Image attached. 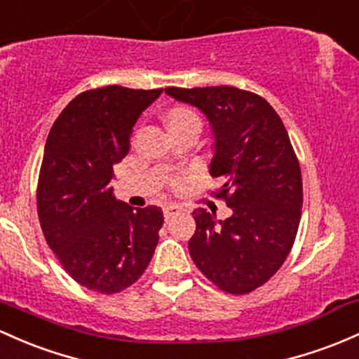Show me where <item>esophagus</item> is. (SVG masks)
<instances>
[{
    "instance_id": "1",
    "label": "esophagus",
    "mask_w": 359,
    "mask_h": 359,
    "mask_svg": "<svg viewBox=\"0 0 359 359\" xmlns=\"http://www.w3.org/2000/svg\"><path fill=\"white\" fill-rule=\"evenodd\" d=\"M182 211V208L179 206V204H165L163 206V216L165 219H170L173 215H177V212Z\"/></svg>"
}]
</instances>
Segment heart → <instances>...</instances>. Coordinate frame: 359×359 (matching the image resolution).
<instances>
[{
    "mask_svg": "<svg viewBox=\"0 0 359 359\" xmlns=\"http://www.w3.org/2000/svg\"><path fill=\"white\" fill-rule=\"evenodd\" d=\"M191 117H198V116H196V114L187 107H175L168 112V122H170V126L191 119Z\"/></svg>",
    "mask_w": 359,
    "mask_h": 359,
    "instance_id": "heart-1",
    "label": "heart"
}]
</instances>
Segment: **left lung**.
<instances>
[{"label":"left lung","mask_w":359,"mask_h":359,"mask_svg":"<svg viewBox=\"0 0 359 359\" xmlns=\"http://www.w3.org/2000/svg\"><path fill=\"white\" fill-rule=\"evenodd\" d=\"M165 92L210 121V173L222 182L215 196L233 211L223 222L203 208L192 212V261L219 290L250 293L286 261L302 218L300 163L285 124L262 97L235 86H168Z\"/></svg>","instance_id":"8db88e82"}]
</instances>
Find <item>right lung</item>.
Masks as SVG:
<instances>
[{"label":"right lung","instance_id":"1","mask_svg":"<svg viewBox=\"0 0 359 359\" xmlns=\"http://www.w3.org/2000/svg\"><path fill=\"white\" fill-rule=\"evenodd\" d=\"M163 90H86L47 136L37 212L47 245L78 285L102 294L137 281L155 254L163 212L117 201L114 165L128 155L137 117Z\"/></svg>","mask_w":359,"mask_h":359}]
</instances>
